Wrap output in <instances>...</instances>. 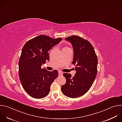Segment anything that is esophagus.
I'll use <instances>...</instances> for the list:
<instances>
[{"mask_svg":"<svg viewBox=\"0 0 122 122\" xmlns=\"http://www.w3.org/2000/svg\"><path fill=\"white\" fill-rule=\"evenodd\" d=\"M63 73L62 71H58V75H59V76H62L63 75Z\"/></svg>","mask_w":122,"mask_h":122,"instance_id":"obj_1","label":"esophagus"}]
</instances>
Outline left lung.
Segmentation results:
<instances>
[{"label":"left lung","instance_id":"left-lung-1","mask_svg":"<svg viewBox=\"0 0 122 122\" xmlns=\"http://www.w3.org/2000/svg\"><path fill=\"white\" fill-rule=\"evenodd\" d=\"M70 42L74 51L72 64L76 72L73 77L64 73L66 83L61 86L63 94L69 97L77 98L84 95L90 89L97 76V58L90 42L78 36L65 39Z\"/></svg>","mask_w":122,"mask_h":122}]
</instances>
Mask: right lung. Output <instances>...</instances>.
<instances>
[{"mask_svg":"<svg viewBox=\"0 0 122 122\" xmlns=\"http://www.w3.org/2000/svg\"><path fill=\"white\" fill-rule=\"evenodd\" d=\"M62 39L40 35L27 41L24 46L19 61V75L25 91L35 98H42L50 92L51 83L58 77L57 70L41 68L49 60L48 51Z\"/></svg>","mask_w":122,"mask_h":122,"instance_id":"1","label":"right lung"}]
</instances>
